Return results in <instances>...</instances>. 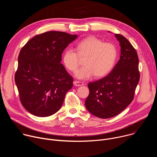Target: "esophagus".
I'll return each instance as SVG.
<instances>
[{
  "instance_id": "esophagus-1",
  "label": "esophagus",
  "mask_w": 157,
  "mask_h": 157,
  "mask_svg": "<svg viewBox=\"0 0 157 157\" xmlns=\"http://www.w3.org/2000/svg\"><path fill=\"white\" fill-rule=\"evenodd\" d=\"M73 83H74V85L76 86H81L84 85L83 82H80V81H75Z\"/></svg>"
}]
</instances>
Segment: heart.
<instances>
[{
	"label": "heart",
	"instance_id": "obj_1",
	"mask_svg": "<svg viewBox=\"0 0 157 157\" xmlns=\"http://www.w3.org/2000/svg\"><path fill=\"white\" fill-rule=\"evenodd\" d=\"M76 50L67 49L62 59L66 68L75 72L79 65V57H85L84 66L75 73L80 79H87L94 75L98 78L105 76L114 68L117 56V48L113 43H104L95 36H89L79 41Z\"/></svg>",
	"mask_w": 157,
	"mask_h": 157
}]
</instances>
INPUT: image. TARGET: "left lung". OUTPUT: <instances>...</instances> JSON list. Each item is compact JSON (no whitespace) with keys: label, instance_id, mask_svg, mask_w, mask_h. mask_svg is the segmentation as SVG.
I'll return each instance as SVG.
<instances>
[{"label":"left lung","instance_id":"left-lung-1","mask_svg":"<svg viewBox=\"0 0 157 157\" xmlns=\"http://www.w3.org/2000/svg\"><path fill=\"white\" fill-rule=\"evenodd\" d=\"M121 46V56L105 77L89 82L85 105L93 115L108 119L123 111L133 101L139 82V58L136 49L124 36L115 34Z\"/></svg>","mask_w":157,"mask_h":157}]
</instances>
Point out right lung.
I'll return each mask as SVG.
<instances>
[{
  "instance_id": "right-lung-1",
  "label": "right lung",
  "mask_w": 157,
  "mask_h": 157,
  "mask_svg": "<svg viewBox=\"0 0 157 157\" xmlns=\"http://www.w3.org/2000/svg\"><path fill=\"white\" fill-rule=\"evenodd\" d=\"M78 36L51 31L35 36L21 49L15 81L20 102L32 114L48 117L61 107L73 78L61 64V55Z\"/></svg>"
}]
</instances>
